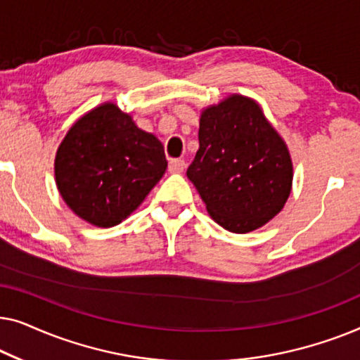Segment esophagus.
Segmentation results:
<instances>
[{"instance_id":"1","label":"esophagus","mask_w":360,"mask_h":360,"mask_svg":"<svg viewBox=\"0 0 360 360\" xmlns=\"http://www.w3.org/2000/svg\"><path fill=\"white\" fill-rule=\"evenodd\" d=\"M185 162L184 160H172L169 164V170L172 172V174H181V172L185 170Z\"/></svg>"}]
</instances>
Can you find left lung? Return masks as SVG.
I'll return each instance as SVG.
<instances>
[{"label": "left lung", "mask_w": 360, "mask_h": 360, "mask_svg": "<svg viewBox=\"0 0 360 360\" xmlns=\"http://www.w3.org/2000/svg\"><path fill=\"white\" fill-rule=\"evenodd\" d=\"M198 141L186 176L216 223L244 234L283 210L292 191L293 162L257 101L229 95L203 108Z\"/></svg>", "instance_id": "obj_1"}]
</instances>
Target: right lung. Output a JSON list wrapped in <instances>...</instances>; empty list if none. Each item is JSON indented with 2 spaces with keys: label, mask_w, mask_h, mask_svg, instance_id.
I'll use <instances>...</instances> for the list:
<instances>
[{
  "label": "right lung",
  "mask_w": 360,
  "mask_h": 360,
  "mask_svg": "<svg viewBox=\"0 0 360 360\" xmlns=\"http://www.w3.org/2000/svg\"><path fill=\"white\" fill-rule=\"evenodd\" d=\"M165 170L162 142L111 101L73 122L53 162L63 201L98 228L120 224L139 208Z\"/></svg>",
  "instance_id": "right-lung-1"
}]
</instances>
